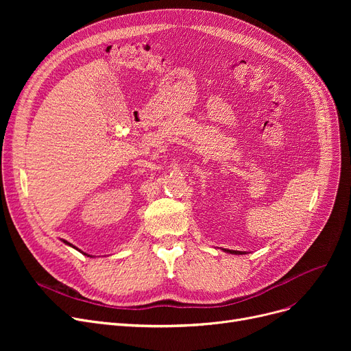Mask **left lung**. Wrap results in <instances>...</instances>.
Here are the masks:
<instances>
[{
    "label": "left lung",
    "instance_id": "8db88e82",
    "mask_svg": "<svg viewBox=\"0 0 351 351\" xmlns=\"http://www.w3.org/2000/svg\"><path fill=\"white\" fill-rule=\"evenodd\" d=\"M228 253H232V254H243L245 252H237V250H225Z\"/></svg>",
    "mask_w": 351,
    "mask_h": 351
}]
</instances>
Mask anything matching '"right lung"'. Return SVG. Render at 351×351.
Instances as JSON below:
<instances>
[{"instance_id": "obj_1", "label": "right lung", "mask_w": 351, "mask_h": 351, "mask_svg": "<svg viewBox=\"0 0 351 351\" xmlns=\"http://www.w3.org/2000/svg\"><path fill=\"white\" fill-rule=\"evenodd\" d=\"M64 243H66V245H69V246H72V245H71V243H68V242H65V241H64ZM72 247H75V246H72ZM75 249H77V247H75Z\"/></svg>"}]
</instances>
